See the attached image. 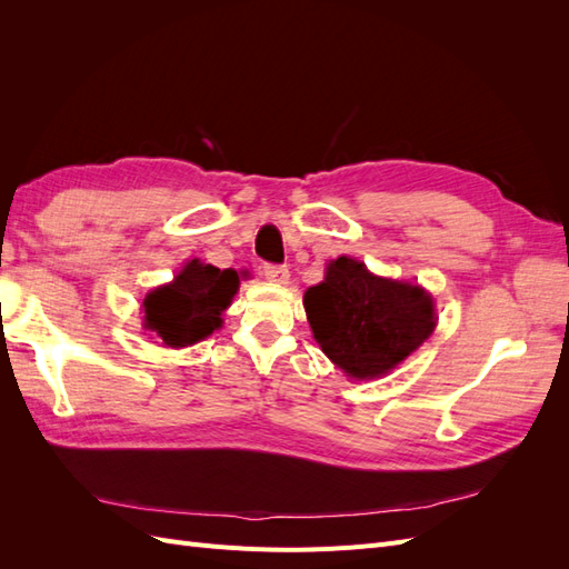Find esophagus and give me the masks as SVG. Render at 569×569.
Masks as SVG:
<instances>
[{"instance_id": "esophagus-1", "label": "esophagus", "mask_w": 569, "mask_h": 569, "mask_svg": "<svg viewBox=\"0 0 569 569\" xmlns=\"http://www.w3.org/2000/svg\"><path fill=\"white\" fill-rule=\"evenodd\" d=\"M263 274H266V280H270L274 284H287L289 282V268L287 266L268 263V266H263Z\"/></svg>"}]
</instances>
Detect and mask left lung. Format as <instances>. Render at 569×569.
<instances>
[{"label":"left lung","instance_id":"1","mask_svg":"<svg viewBox=\"0 0 569 569\" xmlns=\"http://www.w3.org/2000/svg\"><path fill=\"white\" fill-rule=\"evenodd\" d=\"M303 308L322 353L353 380H375L435 332V299L418 284L372 274L339 256L325 280L308 287Z\"/></svg>","mask_w":569,"mask_h":569}]
</instances>
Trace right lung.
Segmentation results:
<instances>
[{"instance_id":"add662e5","label":"right lung","mask_w":569,"mask_h":569,"mask_svg":"<svg viewBox=\"0 0 569 569\" xmlns=\"http://www.w3.org/2000/svg\"><path fill=\"white\" fill-rule=\"evenodd\" d=\"M242 274L194 258L176 274L173 282L151 289L144 297V327L163 347H192L222 325L220 316L232 303Z\"/></svg>"}]
</instances>
